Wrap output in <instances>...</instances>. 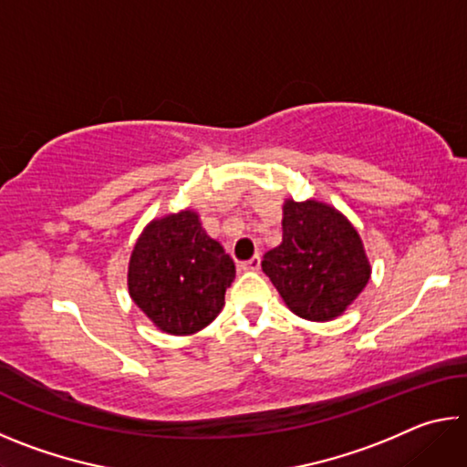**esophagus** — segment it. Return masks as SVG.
<instances>
[{
  "label": "esophagus",
  "instance_id": "34e87169",
  "mask_svg": "<svg viewBox=\"0 0 467 467\" xmlns=\"http://www.w3.org/2000/svg\"><path fill=\"white\" fill-rule=\"evenodd\" d=\"M259 264H262V259H259V255H253L251 259H247V262L241 264V270L255 272V270H259Z\"/></svg>",
  "mask_w": 467,
  "mask_h": 467
}]
</instances>
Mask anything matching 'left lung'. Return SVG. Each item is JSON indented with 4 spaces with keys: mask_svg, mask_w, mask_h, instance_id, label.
<instances>
[{
    "mask_svg": "<svg viewBox=\"0 0 467 467\" xmlns=\"http://www.w3.org/2000/svg\"><path fill=\"white\" fill-rule=\"evenodd\" d=\"M262 270L288 309L309 321L342 315L370 278L357 228L317 200L284 202L282 243L265 253Z\"/></svg>",
    "mask_w": 467,
    "mask_h": 467,
    "instance_id": "8db88e82",
    "label": "left lung"
}]
</instances>
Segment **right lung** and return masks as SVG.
Segmentation results:
<instances>
[{"label": "right lung", "instance_id": "right-lung-1", "mask_svg": "<svg viewBox=\"0 0 467 467\" xmlns=\"http://www.w3.org/2000/svg\"><path fill=\"white\" fill-rule=\"evenodd\" d=\"M234 262L193 210L156 218L131 251L128 288L146 317L172 336L210 326L224 306Z\"/></svg>", "mask_w": 467, "mask_h": 467}]
</instances>
